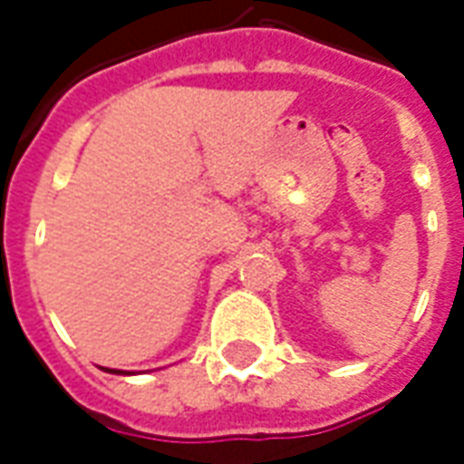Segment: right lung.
Wrapping results in <instances>:
<instances>
[{
  "label": "right lung",
  "mask_w": 464,
  "mask_h": 464,
  "mask_svg": "<svg viewBox=\"0 0 464 464\" xmlns=\"http://www.w3.org/2000/svg\"><path fill=\"white\" fill-rule=\"evenodd\" d=\"M106 372H123V370H109V368H106Z\"/></svg>",
  "instance_id": "right-lung-1"
}]
</instances>
